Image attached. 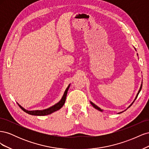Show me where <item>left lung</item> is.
<instances>
[{
	"instance_id": "left-lung-1",
	"label": "left lung",
	"mask_w": 149,
	"mask_h": 149,
	"mask_svg": "<svg viewBox=\"0 0 149 149\" xmlns=\"http://www.w3.org/2000/svg\"><path fill=\"white\" fill-rule=\"evenodd\" d=\"M135 49H136V48H135ZM137 56H138V54H137ZM142 84H141V87H140V89H139V91H138V93H137V95H136V98H135L134 99V101L131 103V104H130V106L127 108V109H128V108L129 107H130V106H132V104L134 103V102L135 101H136V99H137V96H138V95H139V93L140 92H141V89H142ZM90 103H91V105L94 107V108H95V109H97L98 111H101V112H102L103 111V110L102 109H101V108L100 107H99L97 106H96V104H94L93 102H91V101H90ZM126 110V109H125ZM124 111H123V112H123ZM121 112H119V113H118V114H120V113H121Z\"/></svg>"
}]
</instances>
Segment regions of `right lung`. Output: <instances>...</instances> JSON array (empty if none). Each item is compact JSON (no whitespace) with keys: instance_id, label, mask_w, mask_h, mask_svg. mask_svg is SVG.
<instances>
[{"instance_id":"obj_1","label":"right lung","mask_w":149,"mask_h":149,"mask_svg":"<svg viewBox=\"0 0 149 149\" xmlns=\"http://www.w3.org/2000/svg\"><path fill=\"white\" fill-rule=\"evenodd\" d=\"M70 84H69L67 88L66 89V90L65 91V93L63 94V95L62 98L61 99V100L58 102H57L56 104H55V105H53V106H52L51 107H49V108H47V109H43V110L29 111V110L25 109V108H24L23 107L21 106L19 103H17V104H18V105L19 106V107L21 108L22 110H23L24 112H25L26 113H27V114H30V115H33V116H46V115L50 114L53 113V112L60 109L63 106L65 102V101H66L67 93H68V89L70 88Z\"/></svg>"}]
</instances>
